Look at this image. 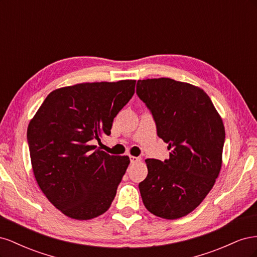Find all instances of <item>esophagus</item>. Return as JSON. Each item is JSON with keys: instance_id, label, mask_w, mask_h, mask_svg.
Listing matches in <instances>:
<instances>
[{"instance_id": "esophagus-1", "label": "esophagus", "mask_w": 257, "mask_h": 257, "mask_svg": "<svg viewBox=\"0 0 257 257\" xmlns=\"http://www.w3.org/2000/svg\"><path fill=\"white\" fill-rule=\"evenodd\" d=\"M130 161H131L132 164H134V163L141 162L142 159H141V158H137V157H133V155H131V157H130Z\"/></svg>"}]
</instances>
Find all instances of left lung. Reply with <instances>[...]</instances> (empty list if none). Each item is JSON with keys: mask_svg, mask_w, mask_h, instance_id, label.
<instances>
[{"mask_svg": "<svg viewBox=\"0 0 257 257\" xmlns=\"http://www.w3.org/2000/svg\"><path fill=\"white\" fill-rule=\"evenodd\" d=\"M137 95L152 112L169 159H148L139 183L145 207L167 220L197 208L213 188L222 167L225 128L207 93L170 78L137 81Z\"/></svg>", "mask_w": 257, "mask_h": 257, "instance_id": "left-lung-1", "label": "left lung"}]
</instances>
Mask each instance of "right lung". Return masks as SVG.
<instances>
[{
  "instance_id": "obj_1",
  "label": "right lung",
  "mask_w": 257,
  "mask_h": 257,
  "mask_svg": "<svg viewBox=\"0 0 257 257\" xmlns=\"http://www.w3.org/2000/svg\"><path fill=\"white\" fill-rule=\"evenodd\" d=\"M136 80L83 82L53 90L28 126L34 177L66 216L91 220L109 209L130 164L93 145L110 135L114 116L135 93Z\"/></svg>"
}]
</instances>
